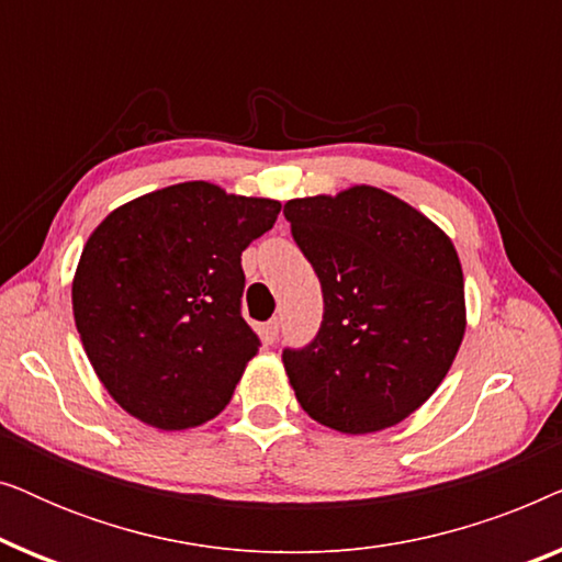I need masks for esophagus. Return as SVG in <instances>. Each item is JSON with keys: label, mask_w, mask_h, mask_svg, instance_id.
Here are the masks:
<instances>
[{"label": "esophagus", "mask_w": 562, "mask_h": 562, "mask_svg": "<svg viewBox=\"0 0 562 562\" xmlns=\"http://www.w3.org/2000/svg\"><path fill=\"white\" fill-rule=\"evenodd\" d=\"M279 333H281V322L279 319H268L263 325V340L268 345H273L276 340H279Z\"/></svg>", "instance_id": "34e87169"}]
</instances>
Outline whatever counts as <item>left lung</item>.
I'll return each mask as SVG.
<instances>
[{"label":"left lung","mask_w":562,"mask_h":562,"mask_svg":"<svg viewBox=\"0 0 562 562\" xmlns=\"http://www.w3.org/2000/svg\"><path fill=\"white\" fill-rule=\"evenodd\" d=\"M283 214L325 299L314 340L281 356L299 404L348 435L406 419L463 342V268L450 237L375 187L291 199Z\"/></svg>","instance_id":"1"}]
</instances>
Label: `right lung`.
Listing matches in <instances>:
<instances>
[{
	"instance_id": "add662e5",
	"label": "right lung",
	"mask_w": 562,
	"mask_h": 562,
	"mask_svg": "<svg viewBox=\"0 0 562 562\" xmlns=\"http://www.w3.org/2000/svg\"><path fill=\"white\" fill-rule=\"evenodd\" d=\"M281 204L187 181L114 210L83 245L74 319L127 414L189 429L225 409L260 348L243 319L240 256Z\"/></svg>"
}]
</instances>
